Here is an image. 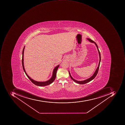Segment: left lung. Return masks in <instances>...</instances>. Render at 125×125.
Segmentation results:
<instances>
[{
	"label": "left lung",
	"instance_id": "1",
	"mask_svg": "<svg viewBox=\"0 0 125 125\" xmlns=\"http://www.w3.org/2000/svg\"><path fill=\"white\" fill-rule=\"evenodd\" d=\"M87 40H89V42H91L92 43H95V45H96V47H97V49H98V52H99V56H100V61H99V64H98V66L97 67V69H96V70L95 71V73H94V74H93V75L91 77L89 78H88V79H87V80H83V81H77V80H75V79H73L72 77H71V75L70 73L69 72V75H70V77L71 78V79L73 80L74 82H76V83H78L79 84H86V83H87L89 82L90 81H92V80L94 79L96 75H97V73H98V70H99V67H100V63L101 62V54H100V51H99V49L98 48V45H97L96 43L94 41H92L91 39H90L87 38Z\"/></svg>",
	"mask_w": 125,
	"mask_h": 125
}]
</instances>
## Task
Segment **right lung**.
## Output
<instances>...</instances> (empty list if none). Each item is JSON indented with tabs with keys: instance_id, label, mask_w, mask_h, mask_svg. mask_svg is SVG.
Returning a JSON list of instances; mask_svg holds the SVG:
<instances>
[{
	"instance_id": "obj_1",
	"label": "right lung",
	"mask_w": 125,
	"mask_h": 125,
	"mask_svg": "<svg viewBox=\"0 0 125 125\" xmlns=\"http://www.w3.org/2000/svg\"><path fill=\"white\" fill-rule=\"evenodd\" d=\"M24 48L25 47H24V48L23 49V51H22V68H23V70H24V71L25 73L27 76L30 80V81L31 82L33 83L34 84L37 85V86H47V85L51 84V83H52L54 82L55 79L56 78V76L57 71V69H58V68H59V65H58V66H57L56 67H55V68L54 69V70H53V73H52V77L49 80L45 82H38L35 81V80L31 79L29 76V75H27V73H26L25 70L24 65V62H24Z\"/></svg>"
}]
</instances>
